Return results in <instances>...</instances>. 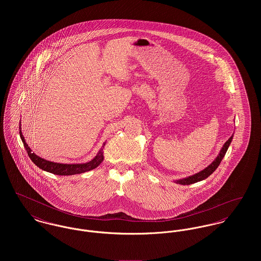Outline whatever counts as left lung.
Segmentation results:
<instances>
[{"label":"left lung","mask_w":261,"mask_h":261,"mask_svg":"<svg viewBox=\"0 0 261 261\" xmlns=\"http://www.w3.org/2000/svg\"><path fill=\"white\" fill-rule=\"evenodd\" d=\"M232 138H233V136L224 144L223 148L220 150L218 156L215 159V161L211 165H209L206 169H204L203 171H201V172H199V173H197V174H195V175H193L191 177H188V178H185V179H181V180H177L176 183L181 184V185H191V184L200 182V181L208 178L218 168V166L220 165V163H221V161H222V159H223L227 149H228L231 142H232Z\"/></svg>","instance_id":"8db88e82"}]
</instances>
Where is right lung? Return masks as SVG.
Segmentation results:
<instances>
[{"mask_svg":"<svg viewBox=\"0 0 261 261\" xmlns=\"http://www.w3.org/2000/svg\"><path fill=\"white\" fill-rule=\"evenodd\" d=\"M20 129H21V127H20ZM20 137H21L22 142L24 143V147L27 150L28 155L30 156L31 161L40 169H42L46 172L52 173L54 175L70 176V175H76V174H82V173H85V172L95 169L96 167H98L101 164V162L103 160V154H102V149H101L93 160H91L90 162L85 163V164L68 165V164H59V163L49 162V161H46V160L38 156L37 154H35L34 152H32V150L28 147V145L25 143V139H24L21 130H20ZM103 145H106V144H103Z\"/></svg>","mask_w":261,"mask_h":261,"instance_id":"add662e5","label":"right lung"}]
</instances>
